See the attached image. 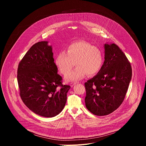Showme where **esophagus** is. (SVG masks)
<instances>
[{
    "instance_id": "1",
    "label": "esophagus",
    "mask_w": 146,
    "mask_h": 146,
    "mask_svg": "<svg viewBox=\"0 0 146 146\" xmlns=\"http://www.w3.org/2000/svg\"><path fill=\"white\" fill-rule=\"evenodd\" d=\"M77 82H71L70 83V86L71 87H73V86H74L75 84H76Z\"/></svg>"
}]
</instances>
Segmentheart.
I'll return each instance as SVG.
<instances>
[{"mask_svg":"<svg viewBox=\"0 0 146 146\" xmlns=\"http://www.w3.org/2000/svg\"><path fill=\"white\" fill-rule=\"evenodd\" d=\"M103 55L100 50L85 41H79L70 44L66 53L60 52L56 56L55 64L60 72L67 74L75 65L76 68L66 77L68 81H76L96 74L103 64Z\"/></svg>","mask_w":146,"mask_h":146,"instance_id":"b5f03b06","label":"heart"}]
</instances>
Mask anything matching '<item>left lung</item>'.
Masks as SVG:
<instances>
[{
	"mask_svg": "<svg viewBox=\"0 0 146 146\" xmlns=\"http://www.w3.org/2000/svg\"><path fill=\"white\" fill-rule=\"evenodd\" d=\"M105 61L98 73L85 82L87 109L92 114L106 115L121 105L132 78V67L118 46L105 44Z\"/></svg>",
	"mask_w": 146,
	"mask_h": 146,
	"instance_id": "left-lung-1",
	"label": "left lung"
}]
</instances>
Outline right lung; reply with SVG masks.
I'll use <instances>...</instances> for the list:
<instances>
[{
  "label": "right lung",
  "instance_id": "add662e5",
  "mask_svg": "<svg viewBox=\"0 0 146 146\" xmlns=\"http://www.w3.org/2000/svg\"><path fill=\"white\" fill-rule=\"evenodd\" d=\"M57 72L52 47L46 41L33 44L19 63L17 81L21 98L36 114L53 117L65 107L70 86L62 84Z\"/></svg>",
  "mask_w": 146,
  "mask_h": 146
}]
</instances>
